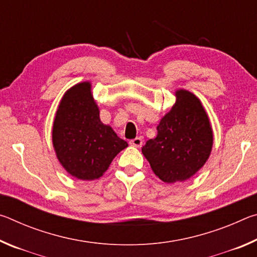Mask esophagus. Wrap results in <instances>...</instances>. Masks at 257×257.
<instances>
[{"instance_id": "34e87169", "label": "esophagus", "mask_w": 257, "mask_h": 257, "mask_svg": "<svg viewBox=\"0 0 257 257\" xmlns=\"http://www.w3.org/2000/svg\"><path fill=\"white\" fill-rule=\"evenodd\" d=\"M129 144L134 147H138L139 149V147H142L143 145V139L141 137H136L135 139H132V141L129 142Z\"/></svg>"}]
</instances>
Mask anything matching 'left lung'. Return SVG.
Listing matches in <instances>:
<instances>
[{
	"label": "left lung",
	"instance_id": "obj_1",
	"mask_svg": "<svg viewBox=\"0 0 257 257\" xmlns=\"http://www.w3.org/2000/svg\"><path fill=\"white\" fill-rule=\"evenodd\" d=\"M156 129V137L146 142L142 153L162 181L188 180L210 158L213 146L210 119L201 99L188 90H176V103Z\"/></svg>",
	"mask_w": 257,
	"mask_h": 257
}]
</instances>
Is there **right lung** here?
I'll list each match as a JSON object with an SVG mask.
<instances>
[{
  "label": "right lung",
  "instance_id": "right-lung-1",
  "mask_svg": "<svg viewBox=\"0 0 257 257\" xmlns=\"http://www.w3.org/2000/svg\"><path fill=\"white\" fill-rule=\"evenodd\" d=\"M59 162L76 179H98L113 159L128 147L111 125L99 119V108L89 81L78 82L61 98L52 128Z\"/></svg>",
  "mask_w": 257,
  "mask_h": 257
}]
</instances>
